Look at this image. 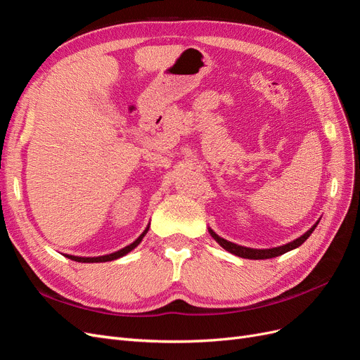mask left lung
Listing matches in <instances>:
<instances>
[{
    "label": "left lung",
    "instance_id": "8db88e82",
    "mask_svg": "<svg viewBox=\"0 0 360 360\" xmlns=\"http://www.w3.org/2000/svg\"><path fill=\"white\" fill-rule=\"evenodd\" d=\"M319 222H320V219H319L317 222H315L303 236L297 237L296 240H292V242L285 243V245H282V246L270 248V249H254V248H246V246L236 245V243L228 242V240H225V238L217 236V234L212 230V228H209V233H210V236L214 238V240H216L217 243H219L225 250H228V252H231V254H234V255H237V257L248 258V259H267V258L279 257V255H282V254L288 252V250H292V249L299 248V246L312 234V231L315 230V226L319 225Z\"/></svg>",
    "mask_w": 360,
    "mask_h": 360
}]
</instances>
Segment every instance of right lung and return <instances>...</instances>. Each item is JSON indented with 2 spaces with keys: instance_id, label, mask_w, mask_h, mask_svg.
Instances as JSON below:
<instances>
[{
  "instance_id": "right-lung-1",
  "label": "right lung",
  "mask_w": 360,
  "mask_h": 360,
  "mask_svg": "<svg viewBox=\"0 0 360 360\" xmlns=\"http://www.w3.org/2000/svg\"><path fill=\"white\" fill-rule=\"evenodd\" d=\"M148 228H150V224L147 225V228H146V230L143 231V234H141L134 243H130V245L124 246L123 249L117 250V252L108 254V255H102V257H76V255H66V257H68V258H70V259H73V261H78V263H105V261H112V259H117V258H120V257H124L126 254H129L130 250H134V249H135L141 242H143V238H144V236L147 234Z\"/></svg>"
}]
</instances>
